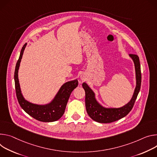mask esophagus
Instances as JSON below:
<instances>
[{
  "label": "esophagus",
  "instance_id": "esophagus-1",
  "mask_svg": "<svg viewBox=\"0 0 157 157\" xmlns=\"http://www.w3.org/2000/svg\"><path fill=\"white\" fill-rule=\"evenodd\" d=\"M80 78V79H81L82 80H85V77H84L83 75H81Z\"/></svg>",
  "mask_w": 157,
  "mask_h": 157
}]
</instances>
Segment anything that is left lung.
<instances>
[{"instance_id": "left-lung-1", "label": "left lung", "mask_w": 157, "mask_h": 157, "mask_svg": "<svg viewBox=\"0 0 157 157\" xmlns=\"http://www.w3.org/2000/svg\"><path fill=\"white\" fill-rule=\"evenodd\" d=\"M134 62L136 74V87L132 98L125 105L120 108H105L101 106L97 101L95 94L86 83H83L82 86L85 92V107L89 117L99 123L107 124L117 121L125 117L132 109L140 90L142 75L140 63L138 56L129 54Z\"/></svg>"}]
</instances>
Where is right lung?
Listing matches in <instances>:
<instances>
[{"label": "right lung", "instance_id": "obj_1", "mask_svg": "<svg viewBox=\"0 0 157 157\" xmlns=\"http://www.w3.org/2000/svg\"><path fill=\"white\" fill-rule=\"evenodd\" d=\"M27 43L22 47L19 60L16 63L14 80L17 100L22 109L30 116L43 122H52L60 118L65 112L66 105L72 92L78 86V80L65 83L59 89L54 98L46 105H37L26 100L23 97L18 78V71Z\"/></svg>", "mask_w": 157, "mask_h": 157}]
</instances>
